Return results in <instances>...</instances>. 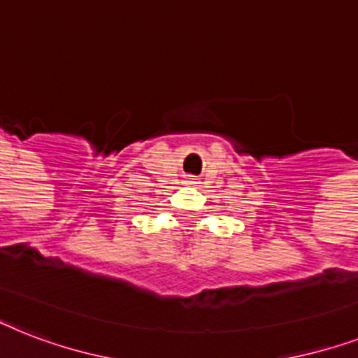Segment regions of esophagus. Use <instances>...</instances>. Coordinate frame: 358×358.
Returning a JSON list of instances; mask_svg holds the SVG:
<instances>
[{
  "instance_id": "obj_1",
  "label": "esophagus",
  "mask_w": 358,
  "mask_h": 358,
  "mask_svg": "<svg viewBox=\"0 0 358 358\" xmlns=\"http://www.w3.org/2000/svg\"><path fill=\"white\" fill-rule=\"evenodd\" d=\"M189 182H191V180H189Z\"/></svg>"
}]
</instances>
